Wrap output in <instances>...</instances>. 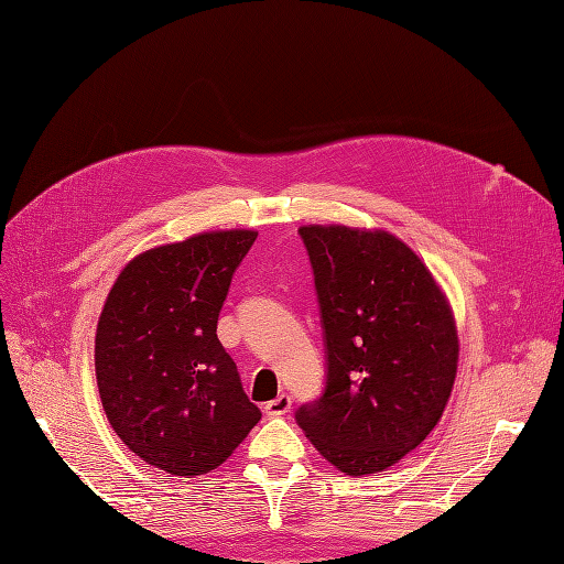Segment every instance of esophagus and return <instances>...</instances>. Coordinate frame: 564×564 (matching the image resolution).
Instances as JSON below:
<instances>
[{"label":"esophagus","mask_w":564,"mask_h":564,"mask_svg":"<svg viewBox=\"0 0 564 564\" xmlns=\"http://www.w3.org/2000/svg\"><path fill=\"white\" fill-rule=\"evenodd\" d=\"M289 409H292V398L284 395V392H282V395H278L275 400H270V402L263 404V412L268 416H284Z\"/></svg>","instance_id":"34e87169"}]
</instances>
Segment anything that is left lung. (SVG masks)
<instances>
[{
    "mask_svg": "<svg viewBox=\"0 0 564 564\" xmlns=\"http://www.w3.org/2000/svg\"><path fill=\"white\" fill-rule=\"evenodd\" d=\"M313 265L324 390L296 423L346 475L390 468L435 429L458 338L445 294L398 237L346 226L299 230Z\"/></svg>",
    "mask_w": 564,
    "mask_h": 564,
    "instance_id": "left-lung-1",
    "label": "left lung"
}]
</instances>
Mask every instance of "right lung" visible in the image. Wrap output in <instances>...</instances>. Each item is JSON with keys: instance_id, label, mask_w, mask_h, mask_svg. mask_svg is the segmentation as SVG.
<instances>
[{"instance_id": "add662e5", "label": "right lung", "mask_w": 564, "mask_h": 564, "mask_svg": "<svg viewBox=\"0 0 564 564\" xmlns=\"http://www.w3.org/2000/svg\"><path fill=\"white\" fill-rule=\"evenodd\" d=\"M253 240V230H218L135 256L100 313V402L119 440L160 470L209 473L261 421L216 336Z\"/></svg>"}]
</instances>
